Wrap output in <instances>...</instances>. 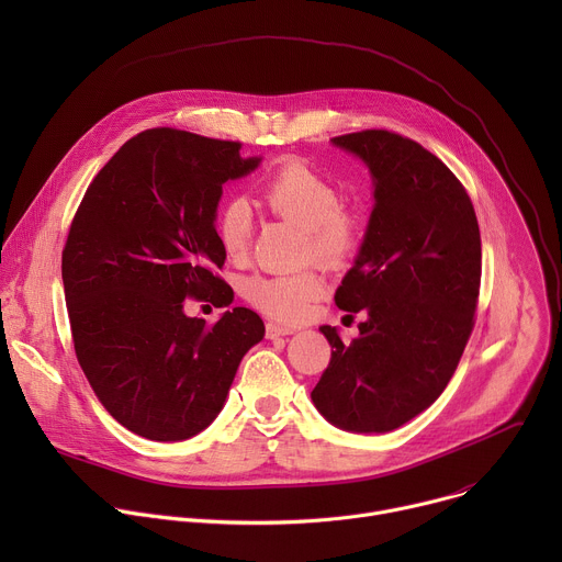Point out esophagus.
<instances>
[{"instance_id":"obj_1","label":"esophagus","mask_w":562,"mask_h":562,"mask_svg":"<svg viewBox=\"0 0 562 562\" xmlns=\"http://www.w3.org/2000/svg\"><path fill=\"white\" fill-rule=\"evenodd\" d=\"M293 329L291 327H284V325H278V323H267V338L276 340L280 336H291Z\"/></svg>"}]
</instances>
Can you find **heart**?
I'll return each instance as SVG.
<instances>
[{"label":"heart","instance_id":"b5f03b06","mask_svg":"<svg viewBox=\"0 0 562 562\" xmlns=\"http://www.w3.org/2000/svg\"><path fill=\"white\" fill-rule=\"evenodd\" d=\"M260 202L276 215L304 226V256L325 267L347 265L360 249L362 222L342 206L336 182L300 159L284 162L260 189ZM220 247L233 260L245 258L254 235V213L245 200H228L215 220ZM245 297L271 317L300 319L325 291V278L313 267L293 273H258L245 286Z\"/></svg>","mask_w":562,"mask_h":562}]
</instances>
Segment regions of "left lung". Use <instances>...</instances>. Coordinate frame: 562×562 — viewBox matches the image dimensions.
<instances>
[{"label": "left lung", "instance_id": "obj_1", "mask_svg": "<svg viewBox=\"0 0 562 562\" xmlns=\"http://www.w3.org/2000/svg\"><path fill=\"white\" fill-rule=\"evenodd\" d=\"M331 142L373 178L364 243L336 291L342 311L367 319L349 345L319 327L331 362L311 400L340 429L384 434L431 407L462 358L483 271L480 231L460 180L418 142L382 128Z\"/></svg>", "mask_w": 562, "mask_h": 562}]
</instances>
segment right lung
<instances>
[{"label": "right lung", "mask_w": 562, "mask_h": 562, "mask_svg": "<svg viewBox=\"0 0 562 562\" xmlns=\"http://www.w3.org/2000/svg\"><path fill=\"white\" fill-rule=\"evenodd\" d=\"M239 142L178 128L131 137L89 184L66 247L61 280L75 356L104 409L128 431L178 442L222 412L262 317L235 306L215 325L184 313L187 297L228 306L215 273L222 184L258 169Z\"/></svg>", "instance_id": "1"}]
</instances>
